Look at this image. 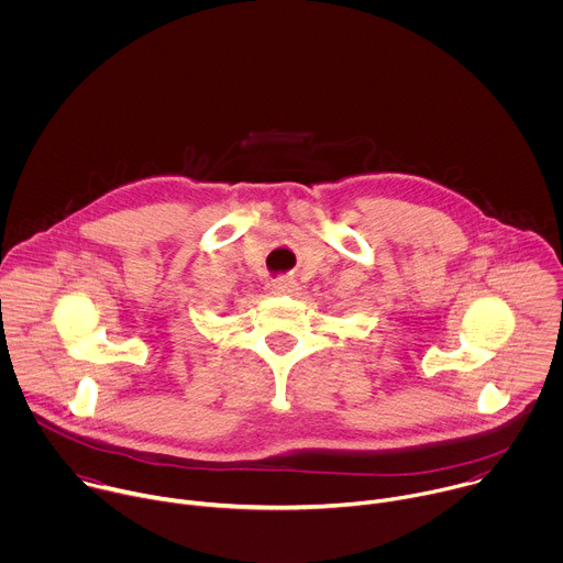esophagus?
Returning a JSON list of instances; mask_svg holds the SVG:
<instances>
[{
    "label": "esophagus",
    "instance_id": "1",
    "mask_svg": "<svg viewBox=\"0 0 563 563\" xmlns=\"http://www.w3.org/2000/svg\"><path fill=\"white\" fill-rule=\"evenodd\" d=\"M296 291H298V283L294 278H276L274 280V294L294 296Z\"/></svg>",
    "mask_w": 563,
    "mask_h": 563
}]
</instances>
